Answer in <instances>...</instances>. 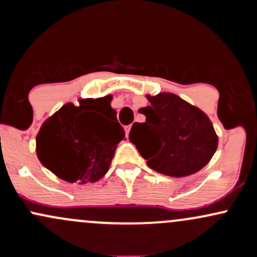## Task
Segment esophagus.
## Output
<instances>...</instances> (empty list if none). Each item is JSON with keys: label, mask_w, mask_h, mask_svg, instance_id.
<instances>
[{"label": "esophagus", "mask_w": 257, "mask_h": 257, "mask_svg": "<svg viewBox=\"0 0 257 257\" xmlns=\"http://www.w3.org/2000/svg\"><path fill=\"white\" fill-rule=\"evenodd\" d=\"M131 129H132V125H128L125 128V133H126V135H129V133H131Z\"/></svg>", "instance_id": "1"}]
</instances>
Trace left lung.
<instances>
[{
    "label": "left lung",
    "mask_w": 257,
    "mask_h": 257,
    "mask_svg": "<svg viewBox=\"0 0 257 257\" xmlns=\"http://www.w3.org/2000/svg\"><path fill=\"white\" fill-rule=\"evenodd\" d=\"M150 105L139 112L146 122L134 123L129 140L147 166L173 178L199 172L213 158L219 138L210 118L197 106L168 91L146 95Z\"/></svg>",
    "instance_id": "1"
}]
</instances>
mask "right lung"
Wrapping results in <instances>:
<instances>
[{"mask_svg": "<svg viewBox=\"0 0 257 257\" xmlns=\"http://www.w3.org/2000/svg\"><path fill=\"white\" fill-rule=\"evenodd\" d=\"M112 95L67 102L43 122L36 138L41 163L67 182H96L107 173L116 147L125 137L124 129L105 119L114 113Z\"/></svg>", "mask_w": 257, "mask_h": 257, "instance_id": "right-lung-1", "label": "right lung"}]
</instances>
